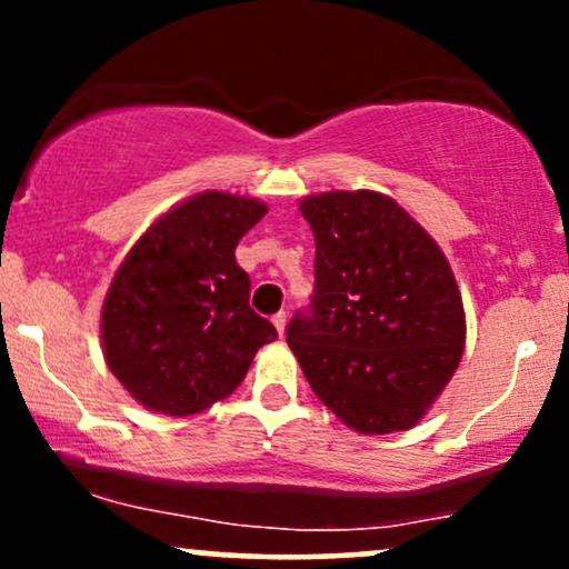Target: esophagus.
Segmentation results:
<instances>
[{
	"label": "esophagus",
	"instance_id": "obj_1",
	"mask_svg": "<svg viewBox=\"0 0 569 569\" xmlns=\"http://www.w3.org/2000/svg\"><path fill=\"white\" fill-rule=\"evenodd\" d=\"M286 318H289V316H286L283 310H280V312H276V316H272V323H276V329H278V335H280V337H283V331H286Z\"/></svg>",
	"mask_w": 569,
	"mask_h": 569
}]
</instances>
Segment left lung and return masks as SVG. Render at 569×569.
Here are the masks:
<instances>
[{"instance_id":"obj_1","label":"left lung","mask_w":569,"mask_h":569,"mask_svg":"<svg viewBox=\"0 0 569 569\" xmlns=\"http://www.w3.org/2000/svg\"><path fill=\"white\" fill-rule=\"evenodd\" d=\"M299 208L316 234V286L286 342L345 426L407 430L462 358L466 316L449 262L380 192H323Z\"/></svg>"}]
</instances>
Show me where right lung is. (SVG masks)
Returning <instances> with one entry per match:
<instances>
[{
    "mask_svg": "<svg viewBox=\"0 0 569 569\" xmlns=\"http://www.w3.org/2000/svg\"><path fill=\"white\" fill-rule=\"evenodd\" d=\"M264 202L202 192L160 217L130 248L101 310L103 352L136 401L160 415H198L243 382L278 339L248 305L251 278L234 246Z\"/></svg>",
    "mask_w": 569,
    "mask_h": 569,
    "instance_id": "obj_1",
    "label": "right lung"
}]
</instances>
